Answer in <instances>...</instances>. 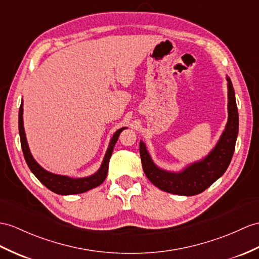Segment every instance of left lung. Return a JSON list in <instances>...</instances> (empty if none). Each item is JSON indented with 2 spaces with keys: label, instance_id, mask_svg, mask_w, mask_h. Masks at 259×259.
Instances as JSON below:
<instances>
[{
  "label": "left lung",
  "instance_id": "8db88e82",
  "mask_svg": "<svg viewBox=\"0 0 259 259\" xmlns=\"http://www.w3.org/2000/svg\"><path fill=\"white\" fill-rule=\"evenodd\" d=\"M228 80L229 118L218 144L202 160L193 162L179 172L167 171L157 167L148 154L145 144L140 142L143 170L149 181L160 190L179 195H195L203 192L228 169L234 154L238 134V112L234 88Z\"/></svg>",
  "mask_w": 259,
  "mask_h": 259
}]
</instances>
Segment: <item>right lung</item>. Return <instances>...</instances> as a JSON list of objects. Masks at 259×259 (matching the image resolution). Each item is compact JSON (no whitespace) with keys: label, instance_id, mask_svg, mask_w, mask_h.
<instances>
[{"label":"right lung","instance_id":"obj_1","mask_svg":"<svg viewBox=\"0 0 259 259\" xmlns=\"http://www.w3.org/2000/svg\"><path fill=\"white\" fill-rule=\"evenodd\" d=\"M126 127L117 130L114 133V135H113V137L111 138L109 148L106 150L102 165H101L100 169L96 174H93L89 176V177H84V178H70L68 177V176L56 175V174L47 171V170L44 169L39 163L34 159V157L30 154V150L26 141V135H25V131H24L23 102L21 103L20 112H18V131H20L21 146H22L23 154L25 157V160H26L27 166L29 167L30 171L35 175V177L38 179L44 186L48 188L49 190H52L53 192L57 194H61V195L83 193L102 184V182L105 180L106 176H108L109 161L113 153V148L115 146L121 132Z\"/></svg>","mask_w":259,"mask_h":259}]
</instances>
